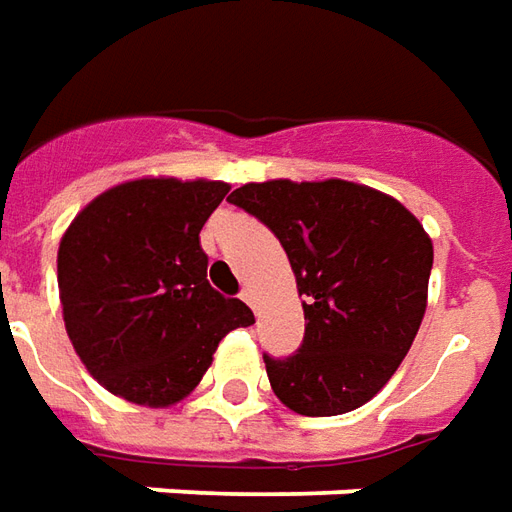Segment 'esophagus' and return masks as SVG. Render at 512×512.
Segmentation results:
<instances>
[{
  "mask_svg": "<svg viewBox=\"0 0 512 512\" xmlns=\"http://www.w3.org/2000/svg\"><path fill=\"white\" fill-rule=\"evenodd\" d=\"M241 299H244L246 305L252 307V310H257V305H255V293H252V288H244V291H241Z\"/></svg>",
  "mask_w": 512,
  "mask_h": 512,
  "instance_id": "34e87169",
  "label": "esophagus"
}]
</instances>
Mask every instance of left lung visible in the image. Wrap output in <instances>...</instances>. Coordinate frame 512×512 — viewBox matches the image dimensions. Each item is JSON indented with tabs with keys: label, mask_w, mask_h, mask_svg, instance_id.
I'll return each instance as SVG.
<instances>
[{
	"label": "left lung",
	"mask_w": 512,
	"mask_h": 512,
	"mask_svg": "<svg viewBox=\"0 0 512 512\" xmlns=\"http://www.w3.org/2000/svg\"><path fill=\"white\" fill-rule=\"evenodd\" d=\"M232 205L280 238L305 296V338L263 355L274 393L299 416H341L391 380L416 338L432 241L391 196L346 180L249 182Z\"/></svg>",
	"instance_id": "8db88e82"
}]
</instances>
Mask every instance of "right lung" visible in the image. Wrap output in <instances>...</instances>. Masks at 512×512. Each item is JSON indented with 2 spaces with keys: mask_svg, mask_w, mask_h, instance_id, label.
<instances>
[{
  "mask_svg": "<svg viewBox=\"0 0 512 512\" xmlns=\"http://www.w3.org/2000/svg\"><path fill=\"white\" fill-rule=\"evenodd\" d=\"M227 182L132 180L96 196L60 241L63 321L91 377L127 402L194 391L219 341L255 316L207 282L199 232Z\"/></svg>",
  "mask_w": 512,
  "mask_h": 512,
  "instance_id": "add662e5",
  "label": "right lung"
}]
</instances>
